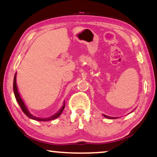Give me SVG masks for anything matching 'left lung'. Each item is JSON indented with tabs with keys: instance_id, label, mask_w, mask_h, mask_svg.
Masks as SVG:
<instances>
[{
	"instance_id": "1",
	"label": "left lung",
	"mask_w": 157,
	"mask_h": 157,
	"mask_svg": "<svg viewBox=\"0 0 157 157\" xmlns=\"http://www.w3.org/2000/svg\"><path fill=\"white\" fill-rule=\"evenodd\" d=\"M104 116L105 117H106L108 119H115L114 117H108V116H106V115H104Z\"/></svg>"
}]
</instances>
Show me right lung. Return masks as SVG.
I'll list each match as a JSON object with an SVG mask.
<instances>
[{"mask_svg":"<svg viewBox=\"0 0 157 157\" xmlns=\"http://www.w3.org/2000/svg\"><path fill=\"white\" fill-rule=\"evenodd\" d=\"M13 93H14V95H15V98L17 99L18 104H19V106H20L21 110H22V112L25 113V114L27 115V117H28L30 119H33V120H37V121H49V120H55L56 118L59 117V116H60L61 112H62V111L64 110V106L61 107V109L58 112L56 113V114L53 115L52 117H48V118H40V117H36L33 116V114H31L29 112V111L27 110V107L24 104L23 101L21 100L20 96H19V93H18V90H17V82H16V74L14 75V78H13Z\"/></svg>","mask_w":157,"mask_h":157,"instance_id":"add662e5","label":"right lung"}]
</instances>
